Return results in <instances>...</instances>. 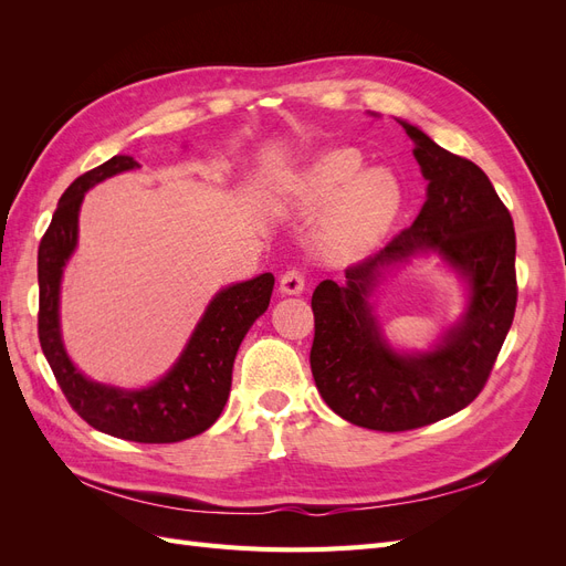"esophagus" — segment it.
Listing matches in <instances>:
<instances>
[{"label": "esophagus", "mask_w": 566, "mask_h": 566, "mask_svg": "<svg viewBox=\"0 0 566 566\" xmlns=\"http://www.w3.org/2000/svg\"><path fill=\"white\" fill-rule=\"evenodd\" d=\"M279 290L283 295H300L304 290V273L297 271V269H290L285 271L281 276V283H279Z\"/></svg>", "instance_id": "34e87169"}]
</instances>
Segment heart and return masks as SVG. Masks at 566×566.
Returning a JSON list of instances; mask_svg holds the SVG:
<instances>
[{
	"instance_id": "b5f03b06",
	"label": "heart",
	"mask_w": 566,
	"mask_h": 566,
	"mask_svg": "<svg viewBox=\"0 0 566 566\" xmlns=\"http://www.w3.org/2000/svg\"><path fill=\"white\" fill-rule=\"evenodd\" d=\"M306 210H325L321 245L335 256H358L378 245L406 202L401 179L387 167L366 169L364 153L339 146L321 153L297 184Z\"/></svg>"
}]
</instances>
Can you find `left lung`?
<instances>
[{"mask_svg":"<svg viewBox=\"0 0 566 566\" xmlns=\"http://www.w3.org/2000/svg\"><path fill=\"white\" fill-rule=\"evenodd\" d=\"M416 144L427 200L413 224L378 254L323 281L312 297V373L339 418L378 432H403L449 418L484 389L515 318V227L489 177L468 158L399 119ZM437 253L469 285L463 318L430 353H397L381 335L369 297L391 266Z\"/></svg>","mask_w":566,"mask_h":566,"instance_id":"8db88e82","label":"left lung"}]
</instances>
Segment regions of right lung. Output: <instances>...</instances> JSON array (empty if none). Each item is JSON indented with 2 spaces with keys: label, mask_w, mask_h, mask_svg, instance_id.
Wrapping results in <instances>:
<instances>
[{
  "label": "right lung",
  "mask_w": 566,
  "mask_h": 566,
  "mask_svg": "<svg viewBox=\"0 0 566 566\" xmlns=\"http://www.w3.org/2000/svg\"><path fill=\"white\" fill-rule=\"evenodd\" d=\"M136 167L142 165L134 158L115 156L65 188L38 252V333L67 403L94 430L139 443H175L205 432L224 410L238 347L252 323L266 312L273 276L262 273L252 281L221 287L175 366L158 382L142 389H123L90 380L75 368L61 337V279L77 248V217L84 193L104 179Z\"/></svg>",
  "instance_id": "obj_1"
}]
</instances>
